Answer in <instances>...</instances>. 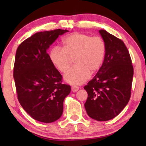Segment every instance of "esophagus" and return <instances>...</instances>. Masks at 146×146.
<instances>
[{
    "mask_svg": "<svg viewBox=\"0 0 146 146\" xmlns=\"http://www.w3.org/2000/svg\"><path fill=\"white\" fill-rule=\"evenodd\" d=\"M79 90V88L78 87H76V86H73L72 88H71V91H73V92H76V91H77Z\"/></svg>",
    "mask_w": 146,
    "mask_h": 146,
    "instance_id": "34e87169",
    "label": "esophagus"
}]
</instances>
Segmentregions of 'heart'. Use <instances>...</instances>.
Returning <instances> with one entry per match:
<instances>
[{"label": "heart", "mask_w": 146, "mask_h": 146, "mask_svg": "<svg viewBox=\"0 0 146 146\" xmlns=\"http://www.w3.org/2000/svg\"><path fill=\"white\" fill-rule=\"evenodd\" d=\"M106 53V44L100 36L76 32L64 39L63 48L55 47L51 49L49 59L63 73L67 72L74 60L76 66L66 74L64 80L71 85L78 86L87 81L90 73L99 70Z\"/></svg>", "instance_id": "heart-1"}]
</instances>
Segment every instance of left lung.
Wrapping results in <instances>:
<instances>
[{
	"instance_id": "obj_1",
	"label": "left lung",
	"mask_w": 146,
	"mask_h": 146,
	"mask_svg": "<svg viewBox=\"0 0 146 146\" xmlns=\"http://www.w3.org/2000/svg\"><path fill=\"white\" fill-rule=\"evenodd\" d=\"M99 33L106 44V56L97 73L84 88L88 95L84 106L91 118L107 121L117 117L129 102L133 67L123 42L104 29Z\"/></svg>"
}]
</instances>
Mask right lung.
Here are the masks:
<instances>
[{
    "label": "right lung",
    "mask_w": 146,
    "mask_h": 146,
    "mask_svg": "<svg viewBox=\"0 0 146 146\" xmlns=\"http://www.w3.org/2000/svg\"><path fill=\"white\" fill-rule=\"evenodd\" d=\"M67 29L38 32L17 49L13 68L17 97L33 119L53 122L63 113V102L71 86L62 84V76L49 59L47 50Z\"/></svg>",
    "instance_id": "add662e5"
}]
</instances>
